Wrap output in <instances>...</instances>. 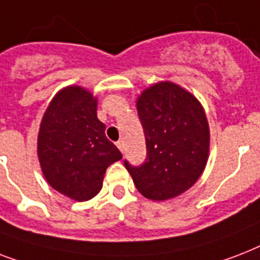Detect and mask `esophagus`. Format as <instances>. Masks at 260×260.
<instances>
[{"label":"esophagus","instance_id":"34e87169","mask_svg":"<svg viewBox=\"0 0 260 260\" xmlns=\"http://www.w3.org/2000/svg\"><path fill=\"white\" fill-rule=\"evenodd\" d=\"M116 146H117V148L120 151H121V152H122V151H124V142H121V140H120V142L116 143Z\"/></svg>","mask_w":260,"mask_h":260}]
</instances>
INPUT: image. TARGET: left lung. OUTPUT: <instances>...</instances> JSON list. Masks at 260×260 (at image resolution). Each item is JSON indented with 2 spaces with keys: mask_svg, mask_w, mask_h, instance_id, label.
<instances>
[{
  "mask_svg": "<svg viewBox=\"0 0 260 260\" xmlns=\"http://www.w3.org/2000/svg\"><path fill=\"white\" fill-rule=\"evenodd\" d=\"M146 136L140 166L124 160L136 189L148 200L165 201L190 189L209 155V125L193 94L173 82L155 83L136 102Z\"/></svg>",
  "mask_w": 260,
  "mask_h": 260,
  "instance_id": "1",
  "label": "left lung"
}]
</instances>
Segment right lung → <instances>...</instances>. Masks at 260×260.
Wrapping results in <instances>:
<instances>
[{
    "label": "right lung",
    "instance_id": "add662e5",
    "mask_svg": "<svg viewBox=\"0 0 260 260\" xmlns=\"http://www.w3.org/2000/svg\"><path fill=\"white\" fill-rule=\"evenodd\" d=\"M38 155L47 182L75 201L100 193L106 169L122 158L97 118V98L86 89L58 91L43 116Z\"/></svg>",
    "mask_w": 260,
    "mask_h": 260
}]
</instances>
